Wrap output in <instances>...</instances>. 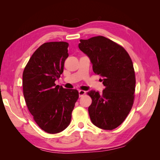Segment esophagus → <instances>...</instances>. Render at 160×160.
Listing matches in <instances>:
<instances>
[{
	"label": "esophagus",
	"mask_w": 160,
	"mask_h": 160,
	"mask_svg": "<svg viewBox=\"0 0 160 160\" xmlns=\"http://www.w3.org/2000/svg\"><path fill=\"white\" fill-rule=\"evenodd\" d=\"M85 91L83 90H79V98H81V97H83V95H85Z\"/></svg>",
	"instance_id": "34e87169"
}]
</instances>
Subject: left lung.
<instances>
[{
    "instance_id": "8db88e82",
    "label": "left lung",
    "mask_w": 160,
    "mask_h": 160,
    "mask_svg": "<svg viewBox=\"0 0 160 160\" xmlns=\"http://www.w3.org/2000/svg\"><path fill=\"white\" fill-rule=\"evenodd\" d=\"M79 49L88 56L95 73L105 88L101 94L90 91L92 103L88 108L91 122L105 130L122 124L132 109L135 77L132 59L124 48L109 38L98 36L80 40Z\"/></svg>"
}]
</instances>
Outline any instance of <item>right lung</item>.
<instances>
[{
  "label": "right lung",
  "instance_id": "add662e5",
  "mask_svg": "<svg viewBox=\"0 0 160 160\" xmlns=\"http://www.w3.org/2000/svg\"><path fill=\"white\" fill-rule=\"evenodd\" d=\"M66 42H49L33 53L22 73L25 102L37 124L45 132L57 133L71 122V113L79 98L76 89L56 85L69 56Z\"/></svg>",
  "mask_w": 160,
  "mask_h": 160
}]
</instances>
